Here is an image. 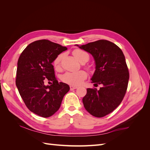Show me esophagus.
Segmentation results:
<instances>
[{"instance_id":"obj_1","label":"esophagus","mask_w":150,"mask_h":150,"mask_svg":"<svg viewBox=\"0 0 150 150\" xmlns=\"http://www.w3.org/2000/svg\"><path fill=\"white\" fill-rule=\"evenodd\" d=\"M78 88V87L77 86H72V85H70V90L72 91V90H74L75 89H77Z\"/></svg>"}]
</instances>
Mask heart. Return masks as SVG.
Masks as SVG:
<instances>
[{
  "label": "heart",
  "mask_w": 150,
  "mask_h": 150,
  "mask_svg": "<svg viewBox=\"0 0 150 150\" xmlns=\"http://www.w3.org/2000/svg\"><path fill=\"white\" fill-rule=\"evenodd\" d=\"M73 54L74 56L78 59V60L80 62L83 63V64H84V63H86L89 60V54L81 49H75L73 51ZM61 57L62 54H59V55H58L55 58V59L53 61L54 67H55L56 69L59 68ZM86 77H87V74H86V72L83 71H80L76 72H67L62 76V81L64 83L73 86H78L83 82V81L86 78Z\"/></svg>",
  "instance_id": "b5f03b06"
}]
</instances>
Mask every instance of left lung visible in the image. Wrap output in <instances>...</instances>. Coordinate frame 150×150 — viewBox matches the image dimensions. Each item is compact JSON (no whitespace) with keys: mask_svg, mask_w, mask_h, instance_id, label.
Listing matches in <instances>:
<instances>
[{"mask_svg":"<svg viewBox=\"0 0 150 150\" xmlns=\"http://www.w3.org/2000/svg\"><path fill=\"white\" fill-rule=\"evenodd\" d=\"M76 46L93 56L96 70L91 79V83L103 86L99 90L87 89L83 98L84 106L95 117L105 116L120 105L128 88L129 76L123 52L107 40Z\"/></svg>","mask_w":150,"mask_h":150,"instance_id":"8db88e82","label":"left lung"}]
</instances>
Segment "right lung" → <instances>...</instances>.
Segmentation results:
<instances>
[{"label":"right lung","mask_w":150,"mask_h":150,"mask_svg":"<svg viewBox=\"0 0 150 150\" xmlns=\"http://www.w3.org/2000/svg\"><path fill=\"white\" fill-rule=\"evenodd\" d=\"M67 47L43 39L36 40L25 47L17 62L16 86L29 110L43 117L53 115L59 109L69 86L58 83L52 64L59 54ZM46 80L52 81L46 86Z\"/></svg>","instance_id":"1"}]
</instances>
